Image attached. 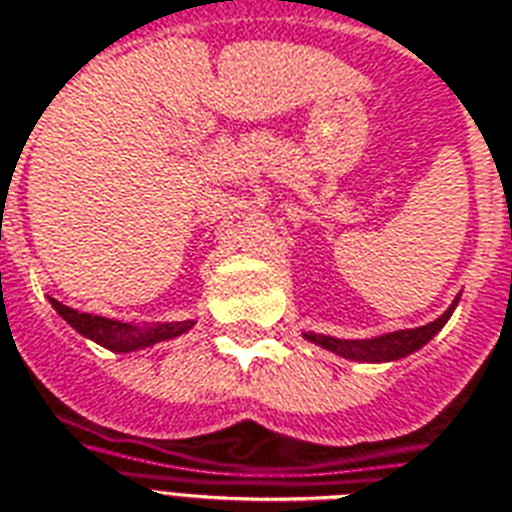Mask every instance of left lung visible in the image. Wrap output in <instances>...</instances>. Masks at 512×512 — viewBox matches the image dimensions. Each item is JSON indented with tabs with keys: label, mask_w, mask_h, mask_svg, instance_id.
<instances>
[{
	"label": "left lung",
	"mask_w": 512,
	"mask_h": 512,
	"mask_svg": "<svg viewBox=\"0 0 512 512\" xmlns=\"http://www.w3.org/2000/svg\"><path fill=\"white\" fill-rule=\"evenodd\" d=\"M459 299H453V305L445 310L437 321L426 326H418V329H402V332L383 334V337H372V340H337V337H326V334H305V340L321 345L326 351L337 353L343 359L353 361H394L405 359L413 351H418L421 345H426L432 340L434 334L440 332L445 326V321L451 318L453 307H456Z\"/></svg>",
	"instance_id": "obj_1"
}]
</instances>
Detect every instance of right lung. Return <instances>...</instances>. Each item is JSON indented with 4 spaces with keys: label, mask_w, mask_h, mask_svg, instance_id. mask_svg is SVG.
Wrapping results in <instances>:
<instances>
[{
    "label": "right lung",
    "mask_w": 512,
    "mask_h": 512,
    "mask_svg": "<svg viewBox=\"0 0 512 512\" xmlns=\"http://www.w3.org/2000/svg\"><path fill=\"white\" fill-rule=\"evenodd\" d=\"M51 305L56 307V313L67 321L72 329H78L83 337L94 340V343L105 345L107 351L115 353H129L140 351V348H148V345H156L161 340H172L178 334L188 332L194 321H172V324H121V321H113V318H102V315L91 313H78L72 307L61 305L56 299H51Z\"/></svg>",
    "instance_id": "1"
}]
</instances>
